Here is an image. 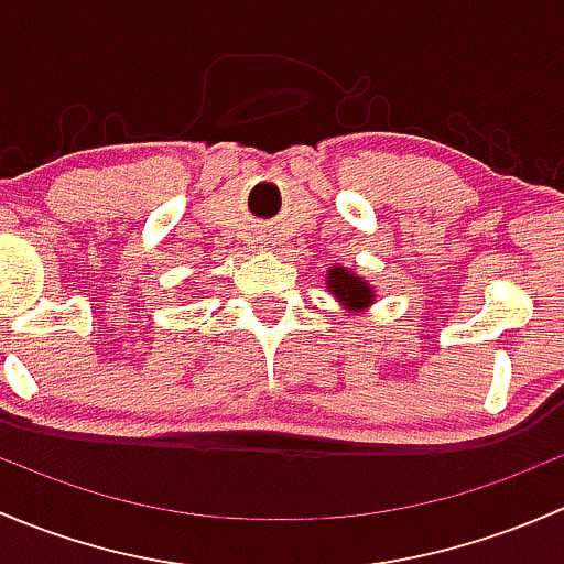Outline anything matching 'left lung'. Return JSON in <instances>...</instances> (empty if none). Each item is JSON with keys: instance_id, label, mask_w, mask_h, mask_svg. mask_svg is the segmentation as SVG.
Masks as SVG:
<instances>
[{"instance_id": "1", "label": "left lung", "mask_w": 564, "mask_h": 564, "mask_svg": "<svg viewBox=\"0 0 564 564\" xmlns=\"http://www.w3.org/2000/svg\"><path fill=\"white\" fill-rule=\"evenodd\" d=\"M327 289L349 314H362V311L371 308L373 300H377L373 286L366 278H360L357 272L346 270V267L340 264H333L327 270Z\"/></svg>"}]
</instances>
